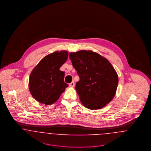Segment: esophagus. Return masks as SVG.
Wrapping results in <instances>:
<instances>
[{"label": "esophagus", "instance_id": "esophagus-1", "mask_svg": "<svg viewBox=\"0 0 151 151\" xmlns=\"http://www.w3.org/2000/svg\"><path fill=\"white\" fill-rule=\"evenodd\" d=\"M74 85H75V83H74V81H72V82L69 84V86L72 87H74Z\"/></svg>", "mask_w": 151, "mask_h": 151}]
</instances>
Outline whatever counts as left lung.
Returning <instances> with one entry per match:
<instances>
[{
	"instance_id": "8db88e82",
	"label": "left lung",
	"mask_w": 151,
	"mask_h": 151,
	"mask_svg": "<svg viewBox=\"0 0 151 151\" xmlns=\"http://www.w3.org/2000/svg\"><path fill=\"white\" fill-rule=\"evenodd\" d=\"M72 65L79 76L75 88L82 104L98 110L110 103L115 95L118 76L111 63L91 50L70 53Z\"/></svg>"
}]
</instances>
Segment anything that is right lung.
Wrapping results in <instances>:
<instances>
[{"mask_svg": "<svg viewBox=\"0 0 151 151\" xmlns=\"http://www.w3.org/2000/svg\"><path fill=\"white\" fill-rule=\"evenodd\" d=\"M68 57L67 51H56L44 57L33 69L29 78V88L37 102L52 104L68 87L64 82L65 73L60 70Z\"/></svg>", "mask_w": 151, "mask_h": 151, "instance_id": "1", "label": "right lung"}]
</instances>
